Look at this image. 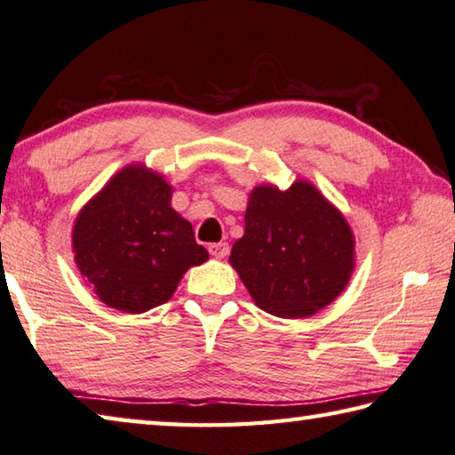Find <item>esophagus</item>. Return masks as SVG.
<instances>
[{
    "mask_svg": "<svg viewBox=\"0 0 455 455\" xmlns=\"http://www.w3.org/2000/svg\"><path fill=\"white\" fill-rule=\"evenodd\" d=\"M207 250H210V253L213 258L218 259H223L229 253V245L226 242H215V243H210L207 245Z\"/></svg>",
    "mask_w": 455,
    "mask_h": 455,
    "instance_id": "esophagus-1",
    "label": "esophagus"
}]
</instances>
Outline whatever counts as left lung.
Listing matches in <instances>:
<instances>
[{
	"mask_svg": "<svg viewBox=\"0 0 455 455\" xmlns=\"http://www.w3.org/2000/svg\"><path fill=\"white\" fill-rule=\"evenodd\" d=\"M243 220L229 264L264 312L309 317L346 290L355 237L344 213L312 181L253 188Z\"/></svg>",
	"mask_w": 455,
	"mask_h": 455,
	"instance_id": "1",
	"label": "left lung"
}]
</instances>
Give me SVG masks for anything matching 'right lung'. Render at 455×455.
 Segmentation results:
<instances>
[{
  "label": "right lung",
  "instance_id": "right-lung-1",
  "mask_svg": "<svg viewBox=\"0 0 455 455\" xmlns=\"http://www.w3.org/2000/svg\"><path fill=\"white\" fill-rule=\"evenodd\" d=\"M173 188L143 164L119 170L77 213L76 266L103 304L143 314L173 296L189 267L210 259L172 207Z\"/></svg>",
  "mask_w": 455,
  "mask_h": 455
}]
</instances>
